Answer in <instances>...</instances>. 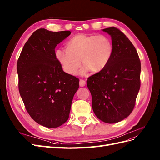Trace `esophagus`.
Segmentation results:
<instances>
[{"instance_id":"34e87169","label":"esophagus","mask_w":160,"mask_h":160,"mask_svg":"<svg viewBox=\"0 0 160 160\" xmlns=\"http://www.w3.org/2000/svg\"><path fill=\"white\" fill-rule=\"evenodd\" d=\"M85 84H86V81L83 79H80L79 81V85L81 87H84Z\"/></svg>"}]
</instances>
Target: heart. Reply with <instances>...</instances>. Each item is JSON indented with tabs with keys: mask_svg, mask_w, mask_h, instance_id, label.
<instances>
[{
	"mask_svg": "<svg viewBox=\"0 0 160 160\" xmlns=\"http://www.w3.org/2000/svg\"><path fill=\"white\" fill-rule=\"evenodd\" d=\"M67 49H58L55 57L62 70L68 75H75L81 66V71L85 74L102 71L109 63L113 54V45L106 35L79 34L67 41Z\"/></svg>",
	"mask_w": 160,
	"mask_h": 160,
	"instance_id": "b5f03b06",
	"label": "heart"
}]
</instances>
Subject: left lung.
<instances>
[{"label": "left lung", "instance_id": "left-lung-1", "mask_svg": "<svg viewBox=\"0 0 160 160\" xmlns=\"http://www.w3.org/2000/svg\"><path fill=\"white\" fill-rule=\"evenodd\" d=\"M102 30L111 37L113 54L106 68L88 78L87 85L97 118L115 123L134 109L141 87V61L134 46L122 31L115 27Z\"/></svg>", "mask_w": 160, "mask_h": 160}]
</instances>
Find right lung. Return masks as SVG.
<instances>
[{
	"label": "right lung",
	"instance_id": "add662e5",
	"mask_svg": "<svg viewBox=\"0 0 160 160\" xmlns=\"http://www.w3.org/2000/svg\"><path fill=\"white\" fill-rule=\"evenodd\" d=\"M71 31L37 30L28 38L19 57L17 72L19 91L35 122L55 128L69 118L73 96L79 79L63 71L56 59L55 48Z\"/></svg>",
	"mask_w": 160,
	"mask_h": 160
}]
</instances>
